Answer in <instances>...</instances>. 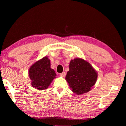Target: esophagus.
I'll list each match as a JSON object with an SVG mask.
<instances>
[{
  "mask_svg": "<svg viewBox=\"0 0 126 126\" xmlns=\"http://www.w3.org/2000/svg\"><path fill=\"white\" fill-rule=\"evenodd\" d=\"M66 75V73L65 72H62V73H61L59 74V76H61V77H65Z\"/></svg>",
  "mask_w": 126,
  "mask_h": 126,
  "instance_id": "1",
  "label": "esophagus"
}]
</instances>
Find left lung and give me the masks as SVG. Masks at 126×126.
Listing matches in <instances>:
<instances>
[{
    "label": "left lung",
    "mask_w": 126,
    "mask_h": 126,
    "mask_svg": "<svg viewBox=\"0 0 126 126\" xmlns=\"http://www.w3.org/2000/svg\"><path fill=\"white\" fill-rule=\"evenodd\" d=\"M97 73L88 62L82 59L76 58L69 64V71L65 79L72 91L77 94L85 93L95 84Z\"/></svg>",
    "instance_id": "obj_1"
}]
</instances>
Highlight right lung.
I'll use <instances>...</instances> for the list:
<instances>
[{"label": "right lung", "mask_w": 126, "mask_h": 126, "mask_svg": "<svg viewBox=\"0 0 126 126\" xmlns=\"http://www.w3.org/2000/svg\"><path fill=\"white\" fill-rule=\"evenodd\" d=\"M29 76L32 80V86L39 90H44L49 86L56 74L50 68V60L45 57L31 66Z\"/></svg>", "instance_id": "obj_1"}]
</instances>
